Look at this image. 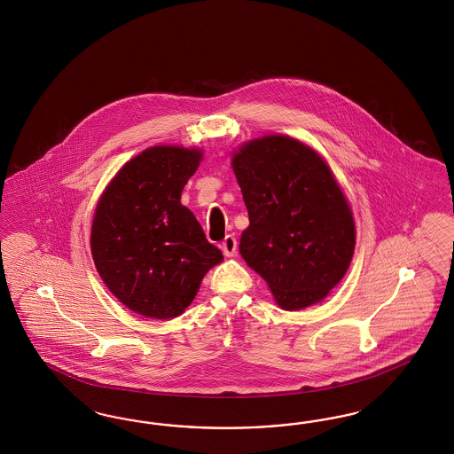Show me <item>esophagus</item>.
<instances>
[{
	"instance_id": "esophagus-1",
	"label": "esophagus",
	"mask_w": 454,
	"mask_h": 454,
	"mask_svg": "<svg viewBox=\"0 0 454 454\" xmlns=\"http://www.w3.org/2000/svg\"><path fill=\"white\" fill-rule=\"evenodd\" d=\"M221 249L224 253V256H234L236 249H238V241L233 234H228L223 241H221Z\"/></svg>"
}]
</instances>
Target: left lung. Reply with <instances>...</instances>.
Segmentation results:
<instances>
[{
  "label": "left lung",
  "mask_w": 454,
  "mask_h": 454,
  "mask_svg": "<svg viewBox=\"0 0 454 454\" xmlns=\"http://www.w3.org/2000/svg\"><path fill=\"white\" fill-rule=\"evenodd\" d=\"M249 226L239 253L283 309L321 301L355 251V221L323 158L286 137L247 143L233 158Z\"/></svg>",
  "instance_id": "left-lung-1"
}]
</instances>
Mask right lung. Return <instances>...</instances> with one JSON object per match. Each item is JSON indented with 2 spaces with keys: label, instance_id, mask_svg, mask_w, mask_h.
<instances>
[{
  "label": "right lung",
  "instance_id": "right-lung-1",
  "mask_svg": "<svg viewBox=\"0 0 454 454\" xmlns=\"http://www.w3.org/2000/svg\"><path fill=\"white\" fill-rule=\"evenodd\" d=\"M200 160L198 150L150 148L121 168L98 203L91 226L98 273L141 317H179L207 270L223 262L179 201Z\"/></svg>",
  "mask_w": 454,
  "mask_h": 454
}]
</instances>
